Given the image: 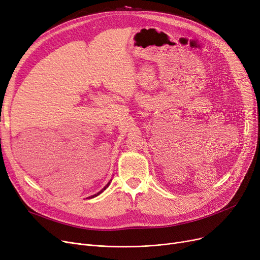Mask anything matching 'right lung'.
Returning a JSON list of instances; mask_svg holds the SVG:
<instances>
[{"instance_id": "add662e5", "label": "right lung", "mask_w": 260, "mask_h": 260, "mask_svg": "<svg viewBox=\"0 0 260 260\" xmlns=\"http://www.w3.org/2000/svg\"><path fill=\"white\" fill-rule=\"evenodd\" d=\"M109 184H110V182H109V183H108V184H107V185H106V186H105V187H104V188H103L102 190H101V191H100V192H98V193H96V194H94V196H91V197H89V199H92V198H94V197L99 196L100 193H102V192H103V191H104V190H105V189H106V188H107V187L109 186ZM87 199H88V198H87Z\"/></svg>"}]
</instances>
